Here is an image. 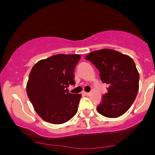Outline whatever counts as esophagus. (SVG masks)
Returning <instances> with one entry per match:
<instances>
[{"mask_svg":"<svg viewBox=\"0 0 155 155\" xmlns=\"http://www.w3.org/2000/svg\"><path fill=\"white\" fill-rule=\"evenodd\" d=\"M83 94H84V95H89V92H83Z\"/></svg>","mask_w":155,"mask_h":155,"instance_id":"34e87169","label":"esophagus"}]
</instances>
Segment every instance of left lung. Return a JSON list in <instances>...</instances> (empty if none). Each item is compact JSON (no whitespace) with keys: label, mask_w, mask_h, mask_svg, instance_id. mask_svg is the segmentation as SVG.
Instances as JSON below:
<instances>
[{"label":"left lung","mask_w":155,"mask_h":155,"mask_svg":"<svg viewBox=\"0 0 155 155\" xmlns=\"http://www.w3.org/2000/svg\"><path fill=\"white\" fill-rule=\"evenodd\" d=\"M86 59L99 69L102 82L108 85L97 111L107 118L122 115L131 106L139 88V73L134 60L111 49L91 52Z\"/></svg>","instance_id":"8db88e82"}]
</instances>
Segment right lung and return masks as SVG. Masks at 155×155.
Listing matches in <instances>:
<instances>
[{"instance_id": "right-lung-1", "label": "right lung", "mask_w": 155, "mask_h": 155, "mask_svg": "<svg viewBox=\"0 0 155 155\" xmlns=\"http://www.w3.org/2000/svg\"><path fill=\"white\" fill-rule=\"evenodd\" d=\"M79 54H56L37 62L27 82V96L39 116L52 124H63L78 110L81 94L66 88L74 85V69Z\"/></svg>"}]
</instances>
